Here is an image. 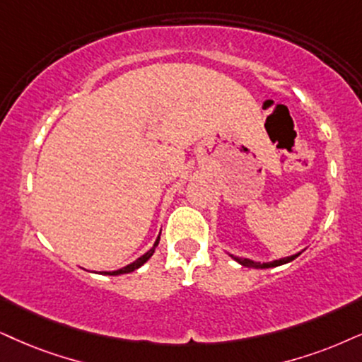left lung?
Returning a JSON list of instances; mask_svg holds the SVG:
<instances>
[{
    "label": "left lung",
    "mask_w": 362,
    "mask_h": 362,
    "mask_svg": "<svg viewBox=\"0 0 362 362\" xmlns=\"http://www.w3.org/2000/svg\"><path fill=\"white\" fill-rule=\"evenodd\" d=\"M299 254H294V255H289V257H284V259H279V260H272V262H254V260L250 259H242V257H235V255H230L232 259L237 260L240 265H244V267H254V269H267V267H277V265H282V264H287L291 262V260H294L296 257H299Z\"/></svg>",
    "instance_id": "obj_1"
}]
</instances>
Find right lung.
I'll return each instance as SVG.
<instances>
[{"instance_id":"1","label":"right lung","mask_w":362,"mask_h":362,"mask_svg":"<svg viewBox=\"0 0 362 362\" xmlns=\"http://www.w3.org/2000/svg\"><path fill=\"white\" fill-rule=\"evenodd\" d=\"M158 240H160V235L157 237V240H155V244H153L152 249H150L148 252H145L144 255H141V257L136 259L135 262L128 264V265H125V267L118 269V271H113V272H103V274H105V276H120V274H128V272H134V271H136V269L141 267V265H144L145 262H147V260H148L150 257H152L153 252H155V247L158 245Z\"/></svg>"}]
</instances>
